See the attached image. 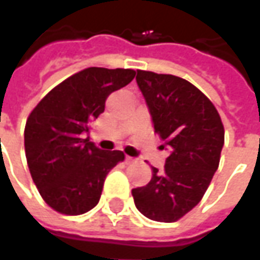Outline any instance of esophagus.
Instances as JSON below:
<instances>
[{"mask_svg":"<svg viewBox=\"0 0 260 260\" xmlns=\"http://www.w3.org/2000/svg\"><path fill=\"white\" fill-rule=\"evenodd\" d=\"M135 161V158L132 157H126V162H134Z\"/></svg>","mask_w":260,"mask_h":260,"instance_id":"obj_1","label":"esophagus"}]
</instances>
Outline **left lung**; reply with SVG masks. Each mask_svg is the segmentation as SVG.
Instances as JSON below:
<instances>
[{
    "instance_id": "1",
    "label": "left lung",
    "mask_w": 260,
    "mask_h": 260,
    "mask_svg": "<svg viewBox=\"0 0 260 260\" xmlns=\"http://www.w3.org/2000/svg\"><path fill=\"white\" fill-rule=\"evenodd\" d=\"M137 85L170 154L164 171L152 167L151 181L132 196L145 217L171 223L203 199L219 167L224 128L209 98L185 79L137 70Z\"/></svg>"
}]
</instances>
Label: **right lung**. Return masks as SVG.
<instances>
[{
	"label": "right lung",
	"instance_id": "obj_1",
	"mask_svg": "<svg viewBox=\"0 0 260 260\" xmlns=\"http://www.w3.org/2000/svg\"><path fill=\"white\" fill-rule=\"evenodd\" d=\"M135 73L85 69L51 89L30 113L24 129L27 164L51 209L77 216L99 203L106 175L125 155L96 147L89 139L90 123L105 111L108 96L131 83Z\"/></svg>",
	"mask_w": 260,
	"mask_h": 260
}]
</instances>
